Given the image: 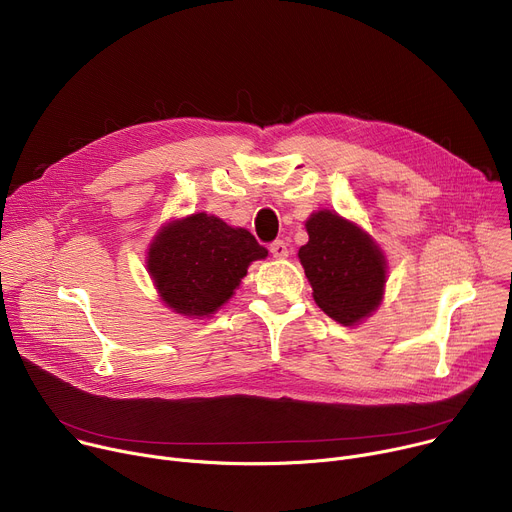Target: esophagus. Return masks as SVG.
I'll return each mask as SVG.
<instances>
[{
    "label": "esophagus",
    "mask_w": 512,
    "mask_h": 512,
    "mask_svg": "<svg viewBox=\"0 0 512 512\" xmlns=\"http://www.w3.org/2000/svg\"><path fill=\"white\" fill-rule=\"evenodd\" d=\"M269 251H271V255H273L275 259H286V257L290 255V247H288V243H284V241L271 243V245H269Z\"/></svg>",
    "instance_id": "esophagus-1"
}]
</instances>
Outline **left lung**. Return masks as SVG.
<instances>
[{
  "label": "left lung",
  "instance_id": "1",
  "mask_svg": "<svg viewBox=\"0 0 512 512\" xmlns=\"http://www.w3.org/2000/svg\"><path fill=\"white\" fill-rule=\"evenodd\" d=\"M308 243L298 257L314 302L333 320L353 327L384 300L388 263L380 245L335 210H316L306 220Z\"/></svg>",
  "mask_w": 512,
  "mask_h": 512
}]
</instances>
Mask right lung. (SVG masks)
I'll use <instances>...</instances> for the list:
<instances>
[{
	"label": "right lung",
	"mask_w": 512,
	"mask_h": 512,
	"mask_svg": "<svg viewBox=\"0 0 512 512\" xmlns=\"http://www.w3.org/2000/svg\"><path fill=\"white\" fill-rule=\"evenodd\" d=\"M265 257L267 249L247 228L196 212L159 228L147 249V271L167 308L206 318L235 296L249 265Z\"/></svg>",
	"instance_id": "right-lung-1"
}]
</instances>
